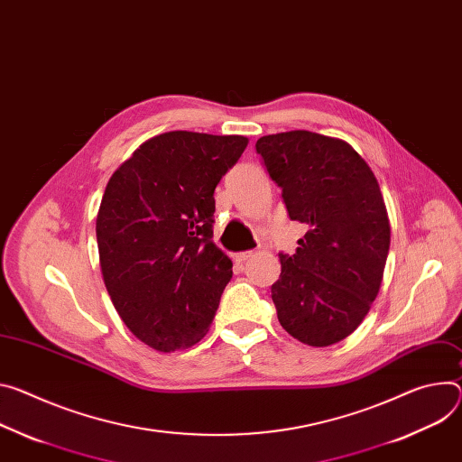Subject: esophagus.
Instances as JSON below:
<instances>
[{"label":"esophagus","mask_w":462,"mask_h":462,"mask_svg":"<svg viewBox=\"0 0 462 462\" xmlns=\"http://www.w3.org/2000/svg\"><path fill=\"white\" fill-rule=\"evenodd\" d=\"M250 256H253V250H245V253H237V254L234 256V260H236L237 263H243V262L248 260Z\"/></svg>","instance_id":"esophagus-1"}]
</instances>
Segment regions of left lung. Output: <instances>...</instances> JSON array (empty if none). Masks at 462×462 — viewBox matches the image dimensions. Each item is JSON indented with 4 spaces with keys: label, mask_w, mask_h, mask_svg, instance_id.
Instances as JSON below:
<instances>
[{
    "label": "left lung",
    "mask_w": 462,
    "mask_h": 462,
    "mask_svg": "<svg viewBox=\"0 0 462 462\" xmlns=\"http://www.w3.org/2000/svg\"><path fill=\"white\" fill-rule=\"evenodd\" d=\"M287 214L304 223L295 254L280 253L273 302L282 328L310 346L346 339L380 292L391 245L385 200L368 163L337 138L310 131L256 142Z\"/></svg>",
    "instance_id": "obj_1"
}]
</instances>
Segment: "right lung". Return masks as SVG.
Here are the masks:
<instances>
[{
  "mask_svg": "<svg viewBox=\"0 0 462 462\" xmlns=\"http://www.w3.org/2000/svg\"><path fill=\"white\" fill-rule=\"evenodd\" d=\"M248 138L173 131L142 143L110 177L96 221L110 300L158 352L199 343L232 262L212 241L214 191Z\"/></svg>",
  "mask_w": 462,
  "mask_h": 462,
  "instance_id": "1",
  "label": "right lung"
}]
</instances>
